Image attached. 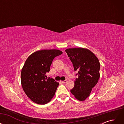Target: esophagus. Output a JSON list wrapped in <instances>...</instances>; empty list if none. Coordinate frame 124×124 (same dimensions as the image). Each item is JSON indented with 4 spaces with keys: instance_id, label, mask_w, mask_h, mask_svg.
Wrapping results in <instances>:
<instances>
[{
    "instance_id": "esophagus-1",
    "label": "esophagus",
    "mask_w": 124,
    "mask_h": 124,
    "mask_svg": "<svg viewBox=\"0 0 124 124\" xmlns=\"http://www.w3.org/2000/svg\"><path fill=\"white\" fill-rule=\"evenodd\" d=\"M61 82H62V83H66V82H67V80H65L64 81H62Z\"/></svg>"
}]
</instances>
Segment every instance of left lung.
<instances>
[{
	"label": "left lung",
	"instance_id": "1",
	"mask_svg": "<svg viewBox=\"0 0 124 124\" xmlns=\"http://www.w3.org/2000/svg\"><path fill=\"white\" fill-rule=\"evenodd\" d=\"M72 62L74 71H78V78L74 82L70 92L80 101H84L89 96L92 88L100 78V64L93 52L84 48H71L65 50Z\"/></svg>",
	"mask_w": 124,
	"mask_h": 124
}]
</instances>
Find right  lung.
Here are the masks:
<instances>
[{
    "label": "right lung",
    "mask_w": 124,
    "mask_h": 124,
    "mask_svg": "<svg viewBox=\"0 0 124 124\" xmlns=\"http://www.w3.org/2000/svg\"><path fill=\"white\" fill-rule=\"evenodd\" d=\"M62 52L58 50H43L30 55L21 71V84L26 95L33 102L45 104L54 97L59 83L46 78V73L56 56Z\"/></svg>",
    "instance_id": "add662e5"
}]
</instances>
